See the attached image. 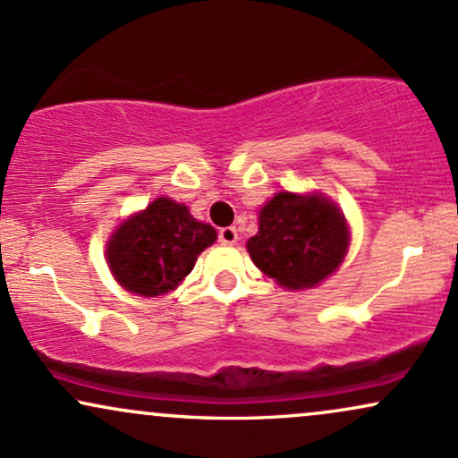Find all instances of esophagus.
<instances>
[{
    "label": "esophagus",
    "instance_id": "obj_1",
    "mask_svg": "<svg viewBox=\"0 0 458 458\" xmlns=\"http://www.w3.org/2000/svg\"><path fill=\"white\" fill-rule=\"evenodd\" d=\"M219 243L224 245H234L239 241V233H236L234 225H225V228H219Z\"/></svg>",
    "mask_w": 458,
    "mask_h": 458
}]
</instances>
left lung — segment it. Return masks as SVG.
I'll return each instance as SVG.
<instances>
[{"label":"left lung","mask_w":458,"mask_h":458,"mask_svg":"<svg viewBox=\"0 0 458 458\" xmlns=\"http://www.w3.org/2000/svg\"><path fill=\"white\" fill-rule=\"evenodd\" d=\"M349 247V230L334 204L320 196L282 191L260 211L259 234L247 251L262 273L282 286L312 288L338 269Z\"/></svg>","instance_id":"8db88e82"}]
</instances>
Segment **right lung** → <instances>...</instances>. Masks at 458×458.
<instances>
[{"mask_svg":"<svg viewBox=\"0 0 458 458\" xmlns=\"http://www.w3.org/2000/svg\"><path fill=\"white\" fill-rule=\"evenodd\" d=\"M217 239L213 225L196 222L182 204L157 198L120 225L107 260L115 280L135 295L157 297L191 273L199 251Z\"/></svg>","mask_w":458,"mask_h":458,"instance_id":"obj_1","label":"right lung"}]
</instances>
